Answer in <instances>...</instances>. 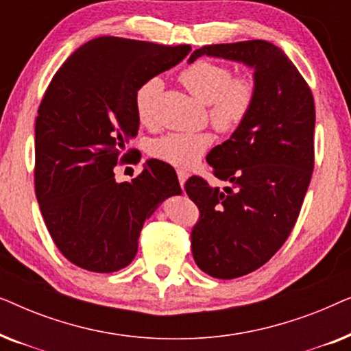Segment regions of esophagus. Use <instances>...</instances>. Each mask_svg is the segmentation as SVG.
I'll return each instance as SVG.
<instances>
[{
	"label": "esophagus",
	"mask_w": 351,
	"mask_h": 351,
	"mask_svg": "<svg viewBox=\"0 0 351 351\" xmlns=\"http://www.w3.org/2000/svg\"><path fill=\"white\" fill-rule=\"evenodd\" d=\"M177 177H179V182H180L182 189H184L185 182H186V179H189V172L184 171V169H179V171H177Z\"/></svg>",
	"instance_id": "34e87169"
}]
</instances>
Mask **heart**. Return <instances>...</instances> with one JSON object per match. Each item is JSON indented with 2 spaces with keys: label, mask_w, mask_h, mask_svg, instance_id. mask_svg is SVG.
<instances>
[{
  "label": "heart",
  "mask_w": 351,
  "mask_h": 351,
  "mask_svg": "<svg viewBox=\"0 0 351 351\" xmlns=\"http://www.w3.org/2000/svg\"><path fill=\"white\" fill-rule=\"evenodd\" d=\"M180 83L201 104L209 105V118L220 131H233L254 107L257 84L251 76H233L230 66L213 60H196L179 75ZM161 81L152 78L136 93V113L142 124H150L153 105ZM213 143L209 132L167 134L152 143V155L172 166L190 167Z\"/></svg>",
  "instance_id": "obj_1"
}]
</instances>
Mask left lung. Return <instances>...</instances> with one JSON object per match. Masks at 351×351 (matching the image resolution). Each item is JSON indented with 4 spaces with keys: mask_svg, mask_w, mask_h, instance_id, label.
<instances>
[{
    "mask_svg": "<svg viewBox=\"0 0 351 351\" xmlns=\"http://www.w3.org/2000/svg\"><path fill=\"white\" fill-rule=\"evenodd\" d=\"M254 70L257 95L247 118L206 160L232 186L190 177L185 191L198 206L191 252L199 270L219 280L247 275L275 256L299 217L315 165V102L285 52L251 40L196 49Z\"/></svg>",
    "mask_w": 351,
    "mask_h": 351,
    "instance_id": "1",
    "label": "left lung"
}]
</instances>
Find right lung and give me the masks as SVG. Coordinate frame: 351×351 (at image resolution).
<instances>
[{
	"mask_svg": "<svg viewBox=\"0 0 351 351\" xmlns=\"http://www.w3.org/2000/svg\"><path fill=\"white\" fill-rule=\"evenodd\" d=\"M190 46L100 36L78 47L47 86L35 126V189L59 251L95 273L128 267L143 222L182 193L176 171L148 160L131 182L114 180L138 132L136 93L172 69Z\"/></svg>",
	"mask_w": 351,
	"mask_h": 351,
	"instance_id": "obj_1",
	"label": "right lung"
}]
</instances>
